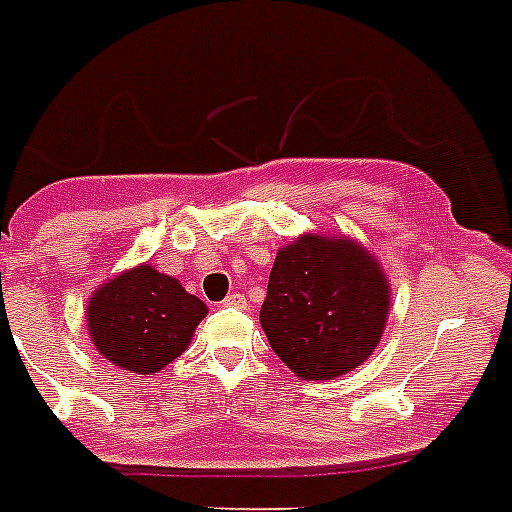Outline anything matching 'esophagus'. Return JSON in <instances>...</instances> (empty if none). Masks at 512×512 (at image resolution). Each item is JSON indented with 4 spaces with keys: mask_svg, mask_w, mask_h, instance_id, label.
I'll return each instance as SVG.
<instances>
[{
    "mask_svg": "<svg viewBox=\"0 0 512 512\" xmlns=\"http://www.w3.org/2000/svg\"><path fill=\"white\" fill-rule=\"evenodd\" d=\"M222 305H230V308H246V295H240V292H230Z\"/></svg>",
    "mask_w": 512,
    "mask_h": 512,
    "instance_id": "esophagus-1",
    "label": "esophagus"
}]
</instances>
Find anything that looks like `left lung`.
<instances>
[{"instance_id": "obj_1", "label": "left lung", "mask_w": 512, "mask_h": 512, "mask_svg": "<svg viewBox=\"0 0 512 512\" xmlns=\"http://www.w3.org/2000/svg\"><path fill=\"white\" fill-rule=\"evenodd\" d=\"M391 287L373 253L349 238L300 235L279 248L261 329L303 381H334L381 342Z\"/></svg>"}]
</instances>
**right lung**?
<instances>
[{
    "label": "right lung",
    "instance_id": "obj_1",
    "mask_svg": "<svg viewBox=\"0 0 512 512\" xmlns=\"http://www.w3.org/2000/svg\"><path fill=\"white\" fill-rule=\"evenodd\" d=\"M90 342L108 362L152 375L189 349L207 305L155 266H134L93 292L87 303Z\"/></svg>",
    "mask_w": 512,
    "mask_h": 512
}]
</instances>
